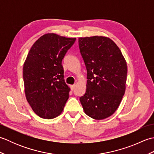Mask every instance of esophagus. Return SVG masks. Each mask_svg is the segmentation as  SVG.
<instances>
[{
    "label": "esophagus",
    "mask_w": 154,
    "mask_h": 154,
    "mask_svg": "<svg viewBox=\"0 0 154 154\" xmlns=\"http://www.w3.org/2000/svg\"><path fill=\"white\" fill-rule=\"evenodd\" d=\"M75 88V85H71V91H73Z\"/></svg>",
    "instance_id": "esophagus-1"
}]
</instances>
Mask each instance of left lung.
Returning a JSON list of instances; mask_svg holds the SVG:
<instances>
[{
	"label": "left lung",
	"mask_w": 154,
	"mask_h": 154,
	"mask_svg": "<svg viewBox=\"0 0 154 154\" xmlns=\"http://www.w3.org/2000/svg\"><path fill=\"white\" fill-rule=\"evenodd\" d=\"M87 71L85 94L80 97L84 112L95 120L110 116L125 93L127 64L119 48L104 36L79 38Z\"/></svg>",
	"instance_id": "1"
}]
</instances>
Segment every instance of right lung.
Masks as SVG:
<instances>
[{
    "label": "right lung",
    "instance_id": "add662e5",
    "mask_svg": "<svg viewBox=\"0 0 154 154\" xmlns=\"http://www.w3.org/2000/svg\"><path fill=\"white\" fill-rule=\"evenodd\" d=\"M75 40L45 34L28 52L23 67L25 94L32 110L42 119L58 116L68 99L70 88L63 79L61 61Z\"/></svg>",
    "mask_w": 154,
    "mask_h": 154
}]
</instances>
